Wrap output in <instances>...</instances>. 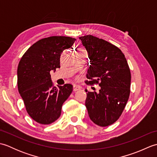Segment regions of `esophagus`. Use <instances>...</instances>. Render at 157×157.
<instances>
[{"mask_svg": "<svg viewBox=\"0 0 157 157\" xmlns=\"http://www.w3.org/2000/svg\"><path fill=\"white\" fill-rule=\"evenodd\" d=\"M81 89V87L78 85H73V91H78Z\"/></svg>", "mask_w": 157, "mask_h": 157, "instance_id": "esophagus-1", "label": "esophagus"}]
</instances>
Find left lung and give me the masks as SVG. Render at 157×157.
I'll return each instance as SVG.
<instances>
[{
  "mask_svg": "<svg viewBox=\"0 0 157 157\" xmlns=\"http://www.w3.org/2000/svg\"><path fill=\"white\" fill-rule=\"evenodd\" d=\"M88 53L90 67L86 84H98L101 89L87 92L85 105L95 124H113L122 114L128 101L131 73L125 55L111 43L92 35L79 37Z\"/></svg>",
  "mask_w": 157,
  "mask_h": 157,
  "instance_id": "obj_1",
  "label": "left lung"
}]
</instances>
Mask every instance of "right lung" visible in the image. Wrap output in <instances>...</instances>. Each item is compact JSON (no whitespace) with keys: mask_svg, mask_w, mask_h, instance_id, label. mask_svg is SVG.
<instances>
[{"mask_svg":"<svg viewBox=\"0 0 157 157\" xmlns=\"http://www.w3.org/2000/svg\"><path fill=\"white\" fill-rule=\"evenodd\" d=\"M75 40L67 36L41 39L28 49L19 63V92L28 115L40 124H51L59 117L63 102L73 91L69 84L54 86L50 72L60 68L61 53Z\"/></svg>","mask_w":157,"mask_h":157,"instance_id":"right-lung-1","label":"right lung"}]
</instances>
